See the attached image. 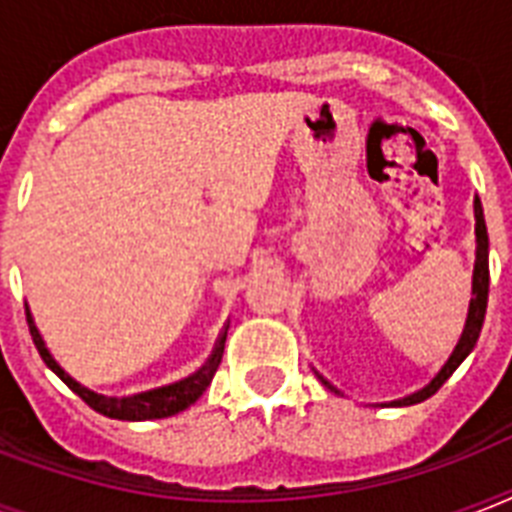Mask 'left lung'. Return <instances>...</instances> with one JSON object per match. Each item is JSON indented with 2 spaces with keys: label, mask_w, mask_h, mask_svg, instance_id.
<instances>
[{
  "label": "left lung",
  "mask_w": 512,
  "mask_h": 512,
  "mask_svg": "<svg viewBox=\"0 0 512 512\" xmlns=\"http://www.w3.org/2000/svg\"><path fill=\"white\" fill-rule=\"evenodd\" d=\"M473 212H476V265H473V297H470V305H468V319H465V329H462L460 340L454 345L452 356L441 366V372L433 377V380L425 385L422 390L412 393V396L406 398H398V401H390V406H412V404H420L425 398H430L436 393L441 385H444L449 377L454 374V369L465 361V358L473 353L476 348L478 335H481V327H484V316H486V303H489V233H486V220H484V207H481V199L476 196L473 201ZM316 377L321 380V385L337 396H342L340 390L327 380V377H321L316 372Z\"/></svg>",
  "instance_id": "8db88e82"
}]
</instances>
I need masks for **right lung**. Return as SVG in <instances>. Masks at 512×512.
<instances>
[{"label":"right lung","mask_w":512,"mask_h":512,"mask_svg":"<svg viewBox=\"0 0 512 512\" xmlns=\"http://www.w3.org/2000/svg\"><path fill=\"white\" fill-rule=\"evenodd\" d=\"M26 321L28 329H31V337H34V345L39 350V356L47 366H50L52 372L58 374L60 380L66 382L68 388L74 390L76 396L82 398L84 404H90L95 412L106 414L111 420H130V422H143V420H164V417H172V414L185 412L188 406L196 404L201 398V393L209 388V382L215 377L217 366L223 361V350H225V337H228V324H225V332L217 340L215 350H212V356L204 366H201L199 372L191 374V377H185L180 382H172V385H164V388L156 390H146V393H135V396H103V393H95V390L84 388L82 382H76L71 374L63 369V366L52 358V353L44 345V337L39 335V329H36V321L31 316L26 305Z\"/></svg>","instance_id":"add662e5"}]
</instances>
